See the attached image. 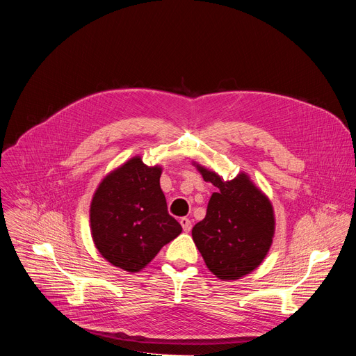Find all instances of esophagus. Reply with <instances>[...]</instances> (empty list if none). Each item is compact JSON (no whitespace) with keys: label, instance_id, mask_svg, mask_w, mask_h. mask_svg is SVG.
Listing matches in <instances>:
<instances>
[{"label":"esophagus","instance_id":"34e87169","mask_svg":"<svg viewBox=\"0 0 356 356\" xmlns=\"http://www.w3.org/2000/svg\"><path fill=\"white\" fill-rule=\"evenodd\" d=\"M180 224H181V227H183V231H184V232H188V231L191 229V221H190L188 218L183 217V218L180 220Z\"/></svg>","mask_w":356,"mask_h":356}]
</instances>
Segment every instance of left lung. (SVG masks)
Masks as SVG:
<instances>
[{
    "mask_svg": "<svg viewBox=\"0 0 356 356\" xmlns=\"http://www.w3.org/2000/svg\"><path fill=\"white\" fill-rule=\"evenodd\" d=\"M191 165L217 187L206 218L193 227V241L213 275L238 280L259 268L272 246L276 229L272 201L245 172L224 180L194 161Z\"/></svg>",
    "mask_w": 356,
    "mask_h": 356,
    "instance_id": "obj_1",
    "label": "left lung"
}]
</instances>
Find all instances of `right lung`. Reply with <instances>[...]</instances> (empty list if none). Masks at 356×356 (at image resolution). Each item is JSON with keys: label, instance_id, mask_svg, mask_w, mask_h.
<instances>
[{"label": "right lung", "instance_id": "1", "mask_svg": "<svg viewBox=\"0 0 356 356\" xmlns=\"http://www.w3.org/2000/svg\"><path fill=\"white\" fill-rule=\"evenodd\" d=\"M162 170L134 156L106 175L92 194V242L101 257L125 272H140L181 234V225L168 213Z\"/></svg>", "mask_w": 356, "mask_h": 356}]
</instances>
